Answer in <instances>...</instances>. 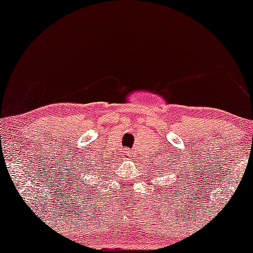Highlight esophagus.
<instances>
[{"mask_svg": "<svg viewBox=\"0 0 253 253\" xmlns=\"http://www.w3.org/2000/svg\"><path fill=\"white\" fill-rule=\"evenodd\" d=\"M132 156V151L128 149H125V151L122 152V158H125V160H128L129 157Z\"/></svg>", "mask_w": 253, "mask_h": 253, "instance_id": "esophagus-1", "label": "esophagus"}]
</instances>
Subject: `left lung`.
Returning <instances> with one entry per match:
<instances>
[{
  "mask_svg": "<svg viewBox=\"0 0 253 253\" xmlns=\"http://www.w3.org/2000/svg\"><path fill=\"white\" fill-rule=\"evenodd\" d=\"M180 179H179V181H181V184H182V174H180ZM173 185H175V186H174V190H176V187H179V185H176V182H174V184ZM176 192H177V191H176ZM179 192H180V191H179Z\"/></svg>",
  "mask_w": 253,
  "mask_h": 253,
  "instance_id": "left-lung-1",
  "label": "left lung"
}]
</instances>
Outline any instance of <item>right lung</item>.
<instances>
[{"label":"right lung","mask_w":253,"mask_h":253,"mask_svg":"<svg viewBox=\"0 0 253 253\" xmlns=\"http://www.w3.org/2000/svg\"><path fill=\"white\" fill-rule=\"evenodd\" d=\"M86 173H88V170H86ZM77 182H84V180H83L82 174H80L79 176H77V181H76V184H77ZM86 187H87V186H86ZM91 187H93V186H91ZM88 191H90V188H88Z\"/></svg>","instance_id":"obj_1"}]
</instances>
